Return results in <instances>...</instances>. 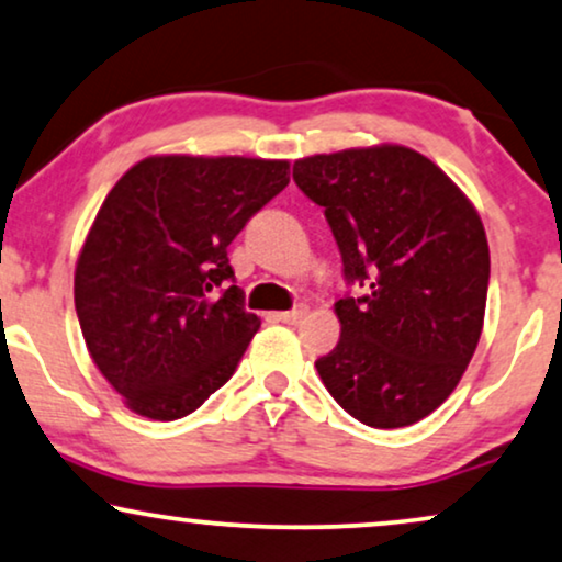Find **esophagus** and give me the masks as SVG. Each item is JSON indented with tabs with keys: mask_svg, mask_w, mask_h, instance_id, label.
I'll return each instance as SVG.
<instances>
[{
	"mask_svg": "<svg viewBox=\"0 0 562 562\" xmlns=\"http://www.w3.org/2000/svg\"><path fill=\"white\" fill-rule=\"evenodd\" d=\"M303 316H305V308H303V305H297V308H293V311H282V314H277V322L301 324Z\"/></svg>",
	"mask_w": 562,
	"mask_h": 562,
	"instance_id": "esophagus-1",
	"label": "esophagus"
}]
</instances>
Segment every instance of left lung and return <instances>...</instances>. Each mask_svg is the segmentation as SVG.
<instances>
[{
  "mask_svg": "<svg viewBox=\"0 0 562 562\" xmlns=\"http://www.w3.org/2000/svg\"><path fill=\"white\" fill-rule=\"evenodd\" d=\"M324 207L345 280L366 295L334 303L342 334L316 371L339 407L371 428H404L449 400L485 322L490 248L474 204L425 155L402 145L295 160Z\"/></svg>",
  "mask_w": 562,
  "mask_h": 562,
  "instance_id": "left-lung-1",
  "label": "left lung"
}]
</instances>
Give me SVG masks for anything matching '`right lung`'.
I'll use <instances>...</instances> for the list:
<instances>
[{"label":"right lung","instance_id":"right-lung-1","mask_svg":"<svg viewBox=\"0 0 562 562\" xmlns=\"http://www.w3.org/2000/svg\"><path fill=\"white\" fill-rule=\"evenodd\" d=\"M288 160L153 155L109 191L75 269L88 352L132 412L179 420L236 371L261 326L231 240L290 181Z\"/></svg>","mask_w":562,"mask_h":562}]
</instances>
